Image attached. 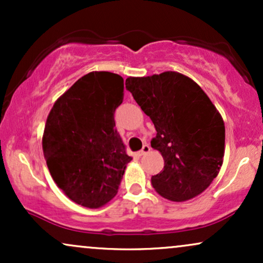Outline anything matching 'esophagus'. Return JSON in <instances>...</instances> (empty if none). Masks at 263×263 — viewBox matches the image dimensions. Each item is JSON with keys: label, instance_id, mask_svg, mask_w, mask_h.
Segmentation results:
<instances>
[{"label": "esophagus", "instance_id": "34e87169", "mask_svg": "<svg viewBox=\"0 0 263 263\" xmlns=\"http://www.w3.org/2000/svg\"><path fill=\"white\" fill-rule=\"evenodd\" d=\"M149 151H151V147L148 146V144H143V147H142V149L140 151V152H138V155L144 156V155H147Z\"/></svg>", "mask_w": 263, "mask_h": 263}]
</instances>
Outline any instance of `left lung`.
<instances>
[{
	"mask_svg": "<svg viewBox=\"0 0 263 263\" xmlns=\"http://www.w3.org/2000/svg\"><path fill=\"white\" fill-rule=\"evenodd\" d=\"M126 89L156 127L151 146L164 159L151 179L156 192L172 201L203 193L219 174L225 148L224 121L206 93L176 71L127 78Z\"/></svg>",
	"mask_w": 263,
	"mask_h": 263,
	"instance_id": "8db88e82",
	"label": "left lung"
}]
</instances>
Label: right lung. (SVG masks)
I'll return each mask as SVG.
<instances>
[{
    "mask_svg": "<svg viewBox=\"0 0 263 263\" xmlns=\"http://www.w3.org/2000/svg\"><path fill=\"white\" fill-rule=\"evenodd\" d=\"M123 79L110 71L84 75L53 105L43 152L54 182L77 204L100 208L117 194L131 157L115 128Z\"/></svg>",
    "mask_w": 263,
    "mask_h": 263,
    "instance_id": "1",
    "label": "right lung"
}]
</instances>
